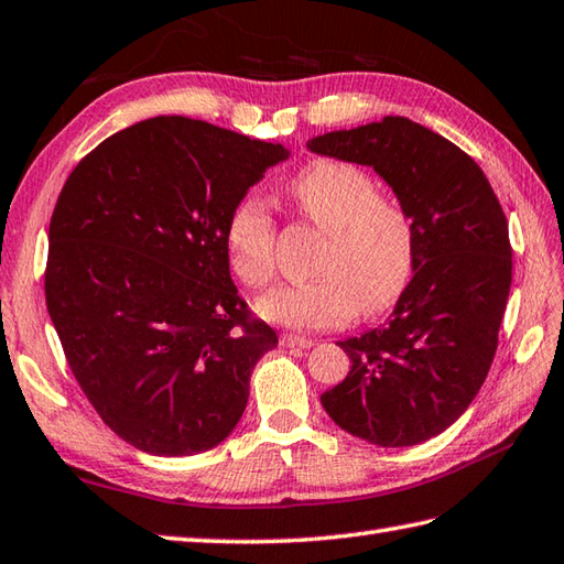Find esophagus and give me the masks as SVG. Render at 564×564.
<instances>
[{
    "instance_id": "34e87169",
    "label": "esophagus",
    "mask_w": 564,
    "mask_h": 564,
    "mask_svg": "<svg viewBox=\"0 0 564 564\" xmlns=\"http://www.w3.org/2000/svg\"><path fill=\"white\" fill-rule=\"evenodd\" d=\"M280 345L282 347H302V349H306V347H311L314 345V340H308V337H302V335H282L280 337Z\"/></svg>"
}]
</instances>
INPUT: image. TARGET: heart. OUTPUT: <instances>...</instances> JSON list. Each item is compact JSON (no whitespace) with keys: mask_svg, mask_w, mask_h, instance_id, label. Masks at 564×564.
<instances>
[{"mask_svg":"<svg viewBox=\"0 0 564 564\" xmlns=\"http://www.w3.org/2000/svg\"><path fill=\"white\" fill-rule=\"evenodd\" d=\"M294 207L325 231L318 278L284 284L258 302V314L284 328H335L361 314L391 308L415 268L412 221L398 199L377 193L365 169L335 159L311 161L286 183ZM272 209L246 195L227 219L229 262L243 284L260 290L274 274Z\"/></svg>","mask_w":564,"mask_h":564,"instance_id":"1","label":"heart"}]
</instances>
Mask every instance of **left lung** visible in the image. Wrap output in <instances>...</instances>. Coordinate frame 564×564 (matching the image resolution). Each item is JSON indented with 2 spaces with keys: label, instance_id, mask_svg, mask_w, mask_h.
<instances>
[{
  "label": "left lung",
  "instance_id": "left-lung-1",
  "mask_svg": "<svg viewBox=\"0 0 564 564\" xmlns=\"http://www.w3.org/2000/svg\"><path fill=\"white\" fill-rule=\"evenodd\" d=\"M306 147L377 171L415 236L412 280L391 321L337 343L352 367L321 403L369 444H422L468 410L495 359L511 286L502 205L466 152L408 118L325 132Z\"/></svg>",
  "mask_w": 564,
  "mask_h": 564
}]
</instances>
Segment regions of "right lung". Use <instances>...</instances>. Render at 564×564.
<instances>
[{"label": "right lung", "instance_id": "1", "mask_svg": "<svg viewBox=\"0 0 564 564\" xmlns=\"http://www.w3.org/2000/svg\"><path fill=\"white\" fill-rule=\"evenodd\" d=\"M290 149L183 116L86 154L50 219L47 314L74 379L120 440L195 456L239 424L278 333L229 274L234 205Z\"/></svg>", "mask_w": 564, "mask_h": 564}]
</instances>
